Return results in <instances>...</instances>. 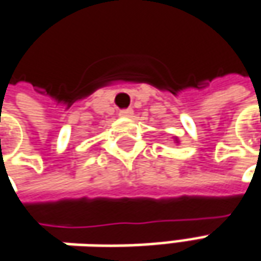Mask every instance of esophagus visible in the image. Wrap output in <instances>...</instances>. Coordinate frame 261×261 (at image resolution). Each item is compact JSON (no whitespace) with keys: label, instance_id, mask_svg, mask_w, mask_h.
Masks as SVG:
<instances>
[{"label":"esophagus","instance_id":"34e87169","mask_svg":"<svg viewBox=\"0 0 261 261\" xmlns=\"http://www.w3.org/2000/svg\"><path fill=\"white\" fill-rule=\"evenodd\" d=\"M133 114H134V111H133L131 108H127V110H121V111H120V115L124 117V118H130V117H133Z\"/></svg>","mask_w":261,"mask_h":261}]
</instances>
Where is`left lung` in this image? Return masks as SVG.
<instances>
[{"label":"left lung","instance_id":"obj_1","mask_svg":"<svg viewBox=\"0 0 261 261\" xmlns=\"http://www.w3.org/2000/svg\"><path fill=\"white\" fill-rule=\"evenodd\" d=\"M175 141H176V143H177V139H175Z\"/></svg>","mask_w":261,"mask_h":261}]
</instances>
